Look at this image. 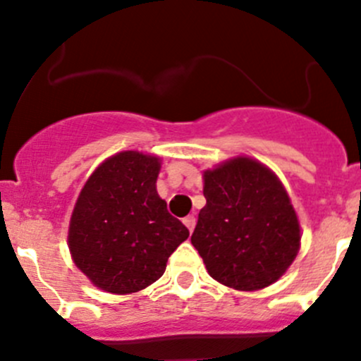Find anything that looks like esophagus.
<instances>
[{
	"instance_id": "obj_1",
	"label": "esophagus",
	"mask_w": 361,
	"mask_h": 361,
	"mask_svg": "<svg viewBox=\"0 0 361 361\" xmlns=\"http://www.w3.org/2000/svg\"><path fill=\"white\" fill-rule=\"evenodd\" d=\"M195 221H197V220H195L194 214H188V216L183 218V224L187 225V228H188V231H190V232L195 228Z\"/></svg>"
}]
</instances>
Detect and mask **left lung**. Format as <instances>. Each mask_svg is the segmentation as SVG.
Segmentation results:
<instances>
[{
	"label": "left lung",
	"instance_id": "1",
	"mask_svg": "<svg viewBox=\"0 0 361 361\" xmlns=\"http://www.w3.org/2000/svg\"><path fill=\"white\" fill-rule=\"evenodd\" d=\"M204 197L192 245L211 278L243 292L278 281L300 248V225L278 176L235 157L204 171Z\"/></svg>",
	"mask_w": 361,
	"mask_h": 361
}]
</instances>
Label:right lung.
<instances>
[{
	"label": "right lung",
	"instance_id": "1",
	"mask_svg": "<svg viewBox=\"0 0 361 361\" xmlns=\"http://www.w3.org/2000/svg\"><path fill=\"white\" fill-rule=\"evenodd\" d=\"M160 160L140 152L106 159L87 180L69 221L75 265L110 293H134L155 283L188 228L157 194Z\"/></svg>",
	"mask_w": 361,
	"mask_h": 361
}]
</instances>
